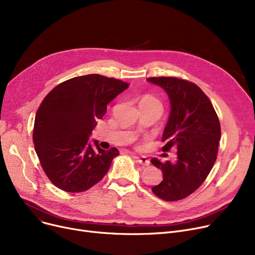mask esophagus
Wrapping results in <instances>:
<instances>
[{
	"instance_id": "obj_1",
	"label": "esophagus",
	"mask_w": 255,
	"mask_h": 255,
	"mask_svg": "<svg viewBox=\"0 0 255 255\" xmlns=\"http://www.w3.org/2000/svg\"><path fill=\"white\" fill-rule=\"evenodd\" d=\"M133 158H134L135 161L139 164H141L142 166H148L150 164V160L149 158H146L145 156H141V157H138V156H133Z\"/></svg>"
}]
</instances>
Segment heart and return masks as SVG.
Returning <instances> with one entry per match:
<instances>
[{
	"mask_svg": "<svg viewBox=\"0 0 255 255\" xmlns=\"http://www.w3.org/2000/svg\"><path fill=\"white\" fill-rule=\"evenodd\" d=\"M140 104H144V105H149V106H157L159 109H162V105L160 103V101L153 97V96H145L141 99Z\"/></svg>",
	"mask_w": 255,
	"mask_h": 255,
	"instance_id": "b5f03b06",
	"label": "heart"
}]
</instances>
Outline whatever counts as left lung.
I'll list each match as a JSON object with an SVG mask.
<instances>
[{
  "label": "left lung",
  "mask_w": 255,
  "mask_h": 255,
  "mask_svg": "<svg viewBox=\"0 0 255 255\" xmlns=\"http://www.w3.org/2000/svg\"><path fill=\"white\" fill-rule=\"evenodd\" d=\"M149 83L167 94L170 113L162 134V151L172 146L175 162H151L161 169L163 180L152 191L166 202L180 200L198 189L216 161L221 138L219 119L206 94L195 84L176 77H150Z\"/></svg>",
  "instance_id": "left-lung-1"
}]
</instances>
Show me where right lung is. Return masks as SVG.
<instances>
[{"mask_svg": "<svg viewBox=\"0 0 255 255\" xmlns=\"http://www.w3.org/2000/svg\"><path fill=\"white\" fill-rule=\"evenodd\" d=\"M129 84L99 74L76 76L51 90L36 113L33 141L40 163L58 188L83 192L109 171L117 148L101 149L89 141L107 104Z\"/></svg>", "mask_w": 255, "mask_h": 255, "instance_id": "add662e5", "label": "right lung"}]
</instances>
